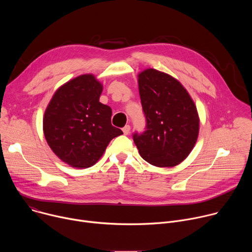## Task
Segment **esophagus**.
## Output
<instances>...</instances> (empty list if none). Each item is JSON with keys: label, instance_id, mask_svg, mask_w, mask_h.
Returning a JSON list of instances; mask_svg holds the SVG:
<instances>
[{"label": "esophagus", "instance_id": "1", "mask_svg": "<svg viewBox=\"0 0 252 252\" xmlns=\"http://www.w3.org/2000/svg\"><path fill=\"white\" fill-rule=\"evenodd\" d=\"M123 131H124V133H125L126 135H127V134L129 133V131H130V126H126L123 128Z\"/></svg>", "mask_w": 252, "mask_h": 252}]
</instances>
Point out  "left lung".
I'll list each match as a JSON object with an SVG mask.
<instances>
[{
	"label": "left lung",
	"instance_id": "8db88e82",
	"mask_svg": "<svg viewBox=\"0 0 252 252\" xmlns=\"http://www.w3.org/2000/svg\"><path fill=\"white\" fill-rule=\"evenodd\" d=\"M138 91L147 126L132 137L140 157L158 167L184 161L199 131L196 106L184 86L173 77L147 68L138 74Z\"/></svg>",
	"mask_w": 252,
	"mask_h": 252
}]
</instances>
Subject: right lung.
<instances>
[{"label":"right lung","instance_id":"right-lung-1","mask_svg":"<svg viewBox=\"0 0 252 252\" xmlns=\"http://www.w3.org/2000/svg\"><path fill=\"white\" fill-rule=\"evenodd\" d=\"M101 92L94 75H82L60 87L46 109L43 128L48 145L73 167L94 165L110 141L123 134L111 123V107L99 102Z\"/></svg>","mask_w":252,"mask_h":252}]
</instances>
